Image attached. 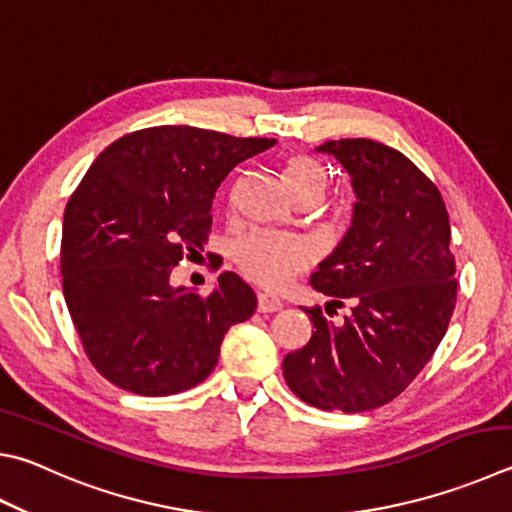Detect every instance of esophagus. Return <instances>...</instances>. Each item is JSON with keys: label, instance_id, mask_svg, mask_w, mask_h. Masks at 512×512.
Returning a JSON list of instances; mask_svg holds the SVG:
<instances>
[{"label": "esophagus", "instance_id": "esophagus-1", "mask_svg": "<svg viewBox=\"0 0 512 512\" xmlns=\"http://www.w3.org/2000/svg\"><path fill=\"white\" fill-rule=\"evenodd\" d=\"M282 300L271 293H257V311L259 313H275L282 309Z\"/></svg>", "mask_w": 512, "mask_h": 512}]
</instances>
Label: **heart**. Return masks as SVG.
Masks as SVG:
<instances>
[{
  "label": "heart",
  "instance_id": "1",
  "mask_svg": "<svg viewBox=\"0 0 512 512\" xmlns=\"http://www.w3.org/2000/svg\"><path fill=\"white\" fill-rule=\"evenodd\" d=\"M284 183L293 199L304 197V194L322 199L329 185V174L327 167L313 156L295 154L284 163ZM237 264L257 284L280 288L309 264V253L297 241L273 235H255L239 244Z\"/></svg>",
  "mask_w": 512,
  "mask_h": 512
}]
</instances>
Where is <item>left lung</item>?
Returning <instances> with one entry per match:
<instances>
[{"instance_id": "8db88e82", "label": "left lung", "mask_w": 512, "mask_h": 512, "mask_svg": "<svg viewBox=\"0 0 512 512\" xmlns=\"http://www.w3.org/2000/svg\"><path fill=\"white\" fill-rule=\"evenodd\" d=\"M318 152L342 163L358 201L311 286L351 313L333 324L320 306L304 309L315 331L284 358V378L304 403L356 414L394 401L448 331L457 304L450 219L436 185L398 150L340 138Z\"/></svg>"}]
</instances>
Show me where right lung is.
<instances>
[{
	"instance_id": "add662e5",
	"label": "right lung",
	"mask_w": 512,
	"mask_h": 512,
	"mask_svg": "<svg viewBox=\"0 0 512 512\" xmlns=\"http://www.w3.org/2000/svg\"><path fill=\"white\" fill-rule=\"evenodd\" d=\"M275 138L190 125L125 134L71 194L62 226V291L87 356L109 383L170 396L203 383L232 324L257 297L235 273L208 295L172 286V268L203 250L212 199L232 167Z\"/></svg>"
}]
</instances>
